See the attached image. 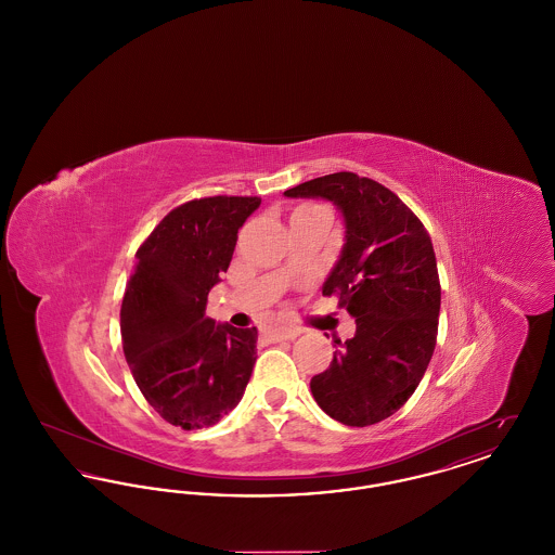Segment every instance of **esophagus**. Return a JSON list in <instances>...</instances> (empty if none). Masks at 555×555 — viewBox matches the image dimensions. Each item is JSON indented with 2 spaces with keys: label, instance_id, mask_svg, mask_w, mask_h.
<instances>
[{
  "label": "esophagus",
  "instance_id": "esophagus-1",
  "mask_svg": "<svg viewBox=\"0 0 555 555\" xmlns=\"http://www.w3.org/2000/svg\"><path fill=\"white\" fill-rule=\"evenodd\" d=\"M301 333V328L291 326V324H279V326H266L264 335L270 341H287L295 339Z\"/></svg>",
  "mask_w": 555,
  "mask_h": 555
}]
</instances>
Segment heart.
I'll return each instance as SVG.
<instances>
[{
  "label": "heart",
  "mask_w": 555,
  "mask_h": 555,
  "mask_svg": "<svg viewBox=\"0 0 555 555\" xmlns=\"http://www.w3.org/2000/svg\"><path fill=\"white\" fill-rule=\"evenodd\" d=\"M304 208H308V206H304ZM299 210H301V208H299Z\"/></svg>",
  "instance_id": "heart-1"
}]
</instances>
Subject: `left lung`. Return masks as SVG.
I'll return each mask as SVG.
<instances>
[{"mask_svg":"<svg viewBox=\"0 0 555 555\" xmlns=\"http://www.w3.org/2000/svg\"><path fill=\"white\" fill-rule=\"evenodd\" d=\"M324 197L345 220V245L322 295L339 297L356 318V335L312 376L318 405L347 426H370L396 414L416 391L433 358L441 283L433 241L421 218L387 186L335 172L285 191Z\"/></svg>","mask_w":555,"mask_h":555,"instance_id":"obj_1","label":"left lung"}]
</instances>
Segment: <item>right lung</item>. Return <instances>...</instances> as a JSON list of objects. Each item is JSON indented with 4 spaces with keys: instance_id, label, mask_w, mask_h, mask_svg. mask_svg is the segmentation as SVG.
Here are the masks:
<instances>
[{
    "instance_id": "right-lung-1",
    "label": "right lung",
    "mask_w": 555,
    "mask_h": 555,
    "mask_svg": "<svg viewBox=\"0 0 555 555\" xmlns=\"http://www.w3.org/2000/svg\"><path fill=\"white\" fill-rule=\"evenodd\" d=\"M260 197L214 195L168 211L137 249L120 308L132 378L166 423H220L243 397L258 331L216 324L208 293L229 270L238 229Z\"/></svg>"
}]
</instances>
